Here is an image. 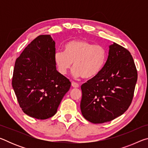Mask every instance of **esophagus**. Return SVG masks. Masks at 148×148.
<instances>
[{
  "label": "esophagus",
  "mask_w": 148,
  "mask_h": 148,
  "mask_svg": "<svg viewBox=\"0 0 148 148\" xmlns=\"http://www.w3.org/2000/svg\"><path fill=\"white\" fill-rule=\"evenodd\" d=\"M72 86L74 87V88H77V87H79V84L74 82H72Z\"/></svg>",
  "instance_id": "1"
}]
</instances>
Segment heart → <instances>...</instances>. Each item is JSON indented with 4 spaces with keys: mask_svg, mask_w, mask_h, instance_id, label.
<instances>
[{
    "mask_svg": "<svg viewBox=\"0 0 148 148\" xmlns=\"http://www.w3.org/2000/svg\"><path fill=\"white\" fill-rule=\"evenodd\" d=\"M108 51L103 46L86 40H74L64 45V52L57 51L55 63L60 74L65 75L74 62V77L91 79L102 71L106 63Z\"/></svg>",
    "mask_w": 148,
    "mask_h": 148,
    "instance_id": "heart-1",
    "label": "heart"
}]
</instances>
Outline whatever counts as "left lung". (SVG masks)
<instances>
[{"instance_id":"1","label":"left lung","mask_w":148,"mask_h":148,"mask_svg":"<svg viewBox=\"0 0 148 148\" xmlns=\"http://www.w3.org/2000/svg\"><path fill=\"white\" fill-rule=\"evenodd\" d=\"M109 47L102 71L81 86L82 114L93 123L121 116L131 104L137 82V70L129 50L116 43Z\"/></svg>"}]
</instances>
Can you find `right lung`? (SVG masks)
<instances>
[{"instance_id":"1","label":"right lung","mask_w":148,"mask_h":148,"mask_svg":"<svg viewBox=\"0 0 148 148\" xmlns=\"http://www.w3.org/2000/svg\"><path fill=\"white\" fill-rule=\"evenodd\" d=\"M55 45L50 35H40L15 63L12 83L17 101L25 114L36 119L53 116L71 86L57 71Z\"/></svg>"}]
</instances>
